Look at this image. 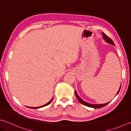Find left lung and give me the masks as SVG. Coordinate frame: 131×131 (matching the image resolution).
Segmentation results:
<instances>
[{
	"instance_id": "1",
	"label": "left lung",
	"mask_w": 131,
	"mask_h": 131,
	"mask_svg": "<svg viewBox=\"0 0 131 131\" xmlns=\"http://www.w3.org/2000/svg\"><path fill=\"white\" fill-rule=\"evenodd\" d=\"M102 35H103V39H104V40L106 41V42H107L108 43L111 44H112V45L115 46V44H114V43H113V41L111 39H110L109 37L106 35L104 33L102 32ZM120 88H121V85H120L119 91H118V92L117 93L116 95L118 94V93L119 92V91L120 90ZM75 95H76V97H77V99H78V100H79V102L81 103V104H82L84 105L85 106H87V107H92V108H102L103 107H104V106H105L106 105H107L108 103H105V104H90V103H88L85 102H84V101L81 99L79 97V96H78V93H77V92H76V91H75Z\"/></svg>"
}]
</instances>
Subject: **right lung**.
<instances>
[{
  "instance_id": "1",
  "label": "right lung",
  "mask_w": 131,
  "mask_h": 131,
  "mask_svg": "<svg viewBox=\"0 0 131 131\" xmlns=\"http://www.w3.org/2000/svg\"><path fill=\"white\" fill-rule=\"evenodd\" d=\"M52 100H53V98L50 101V102H49L48 103H47L46 104H44V105H42V106H40V107H27L28 108H32V109H36V108H41V107H45V106H46V105H49L50 104V103L52 102Z\"/></svg>"
}]
</instances>
